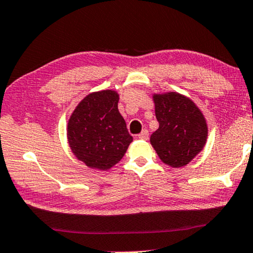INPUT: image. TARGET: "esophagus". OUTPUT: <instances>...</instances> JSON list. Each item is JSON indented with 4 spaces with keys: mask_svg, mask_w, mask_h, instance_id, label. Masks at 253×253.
Segmentation results:
<instances>
[{
    "mask_svg": "<svg viewBox=\"0 0 253 253\" xmlns=\"http://www.w3.org/2000/svg\"><path fill=\"white\" fill-rule=\"evenodd\" d=\"M140 140H148V137H149V132H148L147 129H143L142 132H141L139 135H137Z\"/></svg>",
    "mask_w": 253,
    "mask_h": 253,
    "instance_id": "1",
    "label": "esophagus"
}]
</instances>
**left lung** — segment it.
Here are the masks:
<instances>
[{"instance_id":"1","label":"left lung","mask_w":253,"mask_h":253,"mask_svg":"<svg viewBox=\"0 0 253 253\" xmlns=\"http://www.w3.org/2000/svg\"><path fill=\"white\" fill-rule=\"evenodd\" d=\"M153 99L160 127L151 134V146L167 166L185 167L206 144V119L193 100L178 92L154 93Z\"/></svg>"}]
</instances>
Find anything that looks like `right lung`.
Wrapping results in <instances>:
<instances>
[{
    "instance_id": "1",
    "label": "right lung",
    "mask_w": 253,
    "mask_h": 253,
    "mask_svg": "<svg viewBox=\"0 0 253 253\" xmlns=\"http://www.w3.org/2000/svg\"><path fill=\"white\" fill-rule=\"evenodd\" d=\"M118 102L119 95L114 90L89 93L69 118L67 137L70 149L91 169H111L133 141Z\"/></svg>"
}]
</instances>
